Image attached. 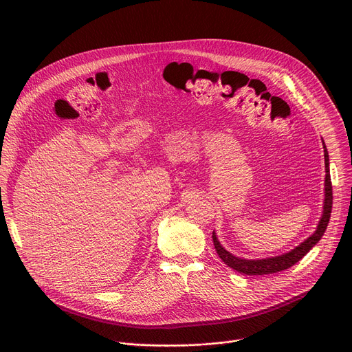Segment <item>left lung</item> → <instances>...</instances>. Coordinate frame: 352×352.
Wrapping results in <instances>:
<instances>
[{"instance_id":"left-lung-1","label":"left lung","mask_w":352,"mask_h":352,"mask_svg":"<svg viewBox=\"0 0 352 352\" xmlns=\"http://www.w3.org/2000/svg\"><path fill=\"white\" fill-rule=\"evenodd\" d=\"M323 150H324V170H326V178H324V199H323V212L320 216V220L316 226V230L312 235H309L304 242H300L294 249L288 250V252L272 258H263V259H245L232 255L231 252L221 245L219 241L216 231H213V242L216 252L219 254L220 259L231 269L236 270L238 273L248 274V276H263V274H272L281 270H285L295 265L302 259L309 250L320 241L323 236L331 213V205H333V190H331V181H330V167H329V153L327 147L324 144V140L322 139Z\"/></svg>"}]
</instances>
